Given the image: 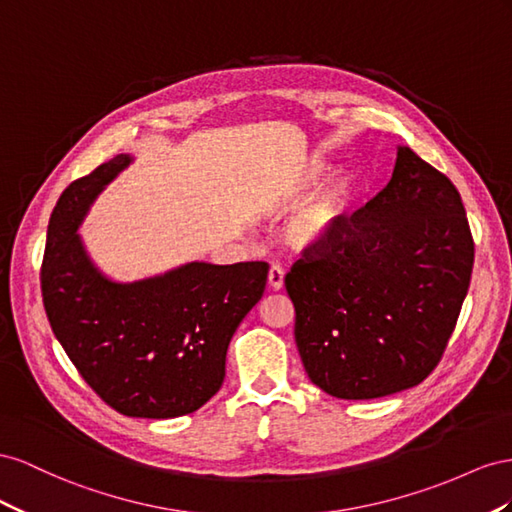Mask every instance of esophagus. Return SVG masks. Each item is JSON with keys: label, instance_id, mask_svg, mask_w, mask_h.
<instances>
[{"label": "esophagus", "instance_id": "1", "mask_svg": "<svg viewBox=\"0 0 512 512\" xmlns=\"http://www.w3.org/2000/svg\"><path fill=\"white\" fill-rule=\"evenodd\" d=\"M268 285L272 291H281L285 285V272L281 266H272L268 272Z\"/></svg>", "mask_w": 512, "mask_h": 512}]
</instances>
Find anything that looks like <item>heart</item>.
Wrapping results in <instances>:
<instances>
[{
	"label": "heart",
	"instance_id": "b5f03b06",
	"mask_svg": "<svg viewBox=\"0 0 512 512\" xmlns=\"http://www.w3.org/2000/svg\"><path fill=\"white\" fill-rule=\"evenodd\" d=\"M326 173L328 165L315 163L294 182L281 186L259 203V212L268 218H283L296 212L285 225V242L296 251H321L337 242L354 221L358 203L356 175L341 171L316 192L314 188Z\"/></svg>",
	"mask_w": 512,
	"mask_h": 512
}]
</instances>
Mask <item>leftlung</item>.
Here are the masks:
<instances>
[{
  "label": "left lung",
  "instance_id": "obj_1",
  "mask_svg": "<svg viewBox=\"0 0 512 512\" xmlns=\"http://www.w3.org/2000/svg\"><path fill=\"white\" fill-rule=\"evenodd\" d=\"M474 266L461 195L397 145L388 186L343 236L285 276L311 382L337 399L418 386L455 330Z\"/></svg>",
  "mask_w": 512,
  "mask_h": 512
}]
</instances>
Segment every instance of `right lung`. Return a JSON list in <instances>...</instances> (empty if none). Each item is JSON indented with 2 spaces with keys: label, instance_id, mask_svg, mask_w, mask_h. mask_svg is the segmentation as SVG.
<instances>
[{
  "label": "right lung",
  "instance_id": "1",
  "mask_svg": "<svg viewBox=\"0 0 512 512\" xmlns=\"http://www.w3.org/2000/svg\"><path fill=\"white\" fill-rule=\"evenodd\" d=\"M135 163L120 154L57 201L42 261V300L55 339L102 401L133 418H175L208 403L225 379L227 347L264 296L266 261H186L139 281L102 272L79 227L94 201Z\"/></svg>",
  "mask_w": 512,
  "mask_h": 512
}]
</instances>
